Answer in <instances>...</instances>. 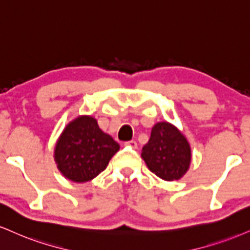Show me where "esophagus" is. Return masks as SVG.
Returning <instances> with one entry per match:
<instances>
[{
	"label": "esophagus",
	"mask_w": 250,
	"mask_h": 250,
	"mask_svg": "<svg viewBox=\"0 0 250 250\" xmlns=\"http://www.w3.org/2000/svg\"><path fill=\"white\" fill-rule=\"evenodd\" d=\"M125 146H129V148H133V149H137V142L136 141H129V142L125 143Z\"/></svg>",
	"instance_id": "1"
}]
</instances>
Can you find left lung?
Masks as SVG:
<instances>
[{"instance_id": "1", "label": "left lung", "mask_w": 250, "mask_h": 250, "mask_svg": "<svg viewBox=\"0 0 250 250\" xmlns=\"http://www.w3.org/2000/svg\"><path fill=\"white\" fill-rule=\"evenodd\" d=\"M141 156L151 172L167 182H172L188 172L191 148L186 137L173 125L158 122L152 127L151 136L143 146Z\"/></svg>"}]
</instances>
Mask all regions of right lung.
I'll return each instance as SVG.
<instances>
[{
	"mask_svg": "<svg viewBox=\"0 0 250 250\" xmlns=\"http://www.w3.org/2000/svg\"><path fill=\"white\" fill-rule=\"evenodd\" d=\"M119 143L99 128L94 117L78 116L66 125L55 148L57 167L65 178L86 183L107 167Z\"/></svg>",
	"mask_w": 250,
	"mask_h": 250,
	"instance_id": "right-lung-1",
	"label": "right lung"
}]
</instances>
